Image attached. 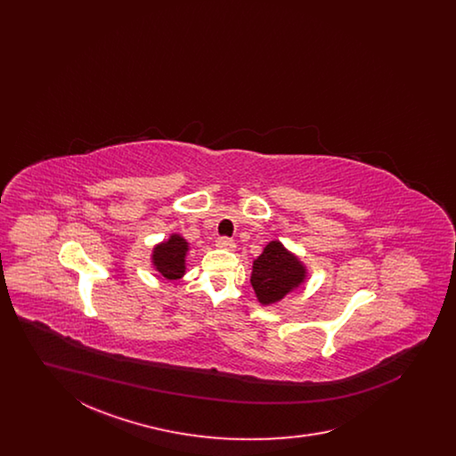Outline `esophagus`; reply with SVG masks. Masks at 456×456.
Segmentation results:
<instances>
[{
	"label": "esophagus",
	"instance_id": "esophagus-1",
	"mask_svg": "<svg viewBox=\"0 0 456 456\" xmlns=\"http://www.w3.org/2000/svg\"><path fill=\"white\" fill-rule=\"evenodd\" d=\"M216 244L220 249H234L236 248V242L231 238H218Z\"/></svg>",
	"mask_w": 456,
	"mask_h": 456
}]
</instances>
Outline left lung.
<instances>
[{
    "label": "left lung",
    "instance_id": "1",
    "mask_svg": "<svg viewBox=\"0 0 456 456\" xmlns=\"http://www.w3.org/2000/svg\"><path fill=\"white\" fill-rule=\"evenodd\" d=\"M305 266L285 249L281 240H272L253 261L251 285L263 305L279 303L305 281Z\"/></svg>",
    "mask_w": 456,
    "mask_h": 456
}]
</instances>
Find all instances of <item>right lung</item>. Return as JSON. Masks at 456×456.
I'll return each instance as SVG.
<instances>
[{
  "label": "right lung",
  "mask_w": 456,
  "mask_h": 456,
  "mask_svg": "<svg viewBox=\"0 0 456 456\" xmlns=\"http://www.w3.org/2000/svg\"><path fill=\"white\" fill-rule=\"evenodd\" d=\"M188 242L179 234H173L171 238L160 244H157L152 251L153 268L166 277L167 281H177L186 272V253Z\"/></svg>",
  "instance_id": "obj_1"
}]
</instances>
